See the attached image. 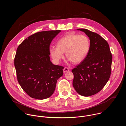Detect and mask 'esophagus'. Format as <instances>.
I'll return each instance as SVG.
<instances>
[{
	"instance_id": "obj_1",
	"label": "esophagus",
	"mask_w": 126,
	"mask_h": 126,
	"mask_svg": "<svg viewBox=\"0 0 126 126\" xmlns=\"http://www.w3.org/2000/svg\"><path fill=\"white\" fill-rule=\"evenodd\" d=\"M69 71V68H67V67H65L64 69H63V72L65 73V72H68Z\"/></svg>"
}]
</instances>
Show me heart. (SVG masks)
Segmentation results:
<instances>
[{
	"instance_id": "b5f03b06",
	"label": "heart",
	"mask_w": 126,
	"mask_h": 126,
	"mask_svg": "<svg viewBox=\"0 0 126 126\" xmlns=\"http://www.w3.org/2000/svg\"><path fill=\"white\" fill-rule=\"evenodd\" d=\"M91 43L85 35L68 34L60 39L57 46H51L50 55L56 62H59L64 57V52L69 60L73 63L82 62L87 56L90 49Z\"/></svg>"
}]
</instances>
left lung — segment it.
Returning a JSON list of instances; mask_svg holds the SVG:
<instances>
[{"instance_id":"1","label":"left lung","mask_w":126,"mask_h":126,"mask_svg":"<svg viewBox=\"0 0 126 126\" xmlns=\"http://www.w3.org/2000/svg\"><path fill=\"white\" fill-rule=\"evenodd\" d=\"M89 37L90 49L87 56L73 69V86L83 96L100 92L108 81L111 72L112 56L109 45L98 34L86 29H78Z\"/></svg>"}]
</instances>
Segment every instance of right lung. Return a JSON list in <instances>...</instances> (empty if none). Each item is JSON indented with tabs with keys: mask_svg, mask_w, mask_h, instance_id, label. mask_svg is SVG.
<instances>
[{
	"mask_svg": "<svg viewBox=\"0 0 126 126\" xmlns=\"http://www.w3.org/2000/svg\"><path fill=\"white\" fill-rule=\"evenodd\" d=\"M60 30L38 32L25 39L18 47L14 58L17 80L32 98L43 100L54 93L64 67L50 61V45Z\"/></svg>",
	"mask_w": 126,
	"mask_h": 126,
	"instance_id": "obj_1",
	"label": "right lung"
}]
</instances>
